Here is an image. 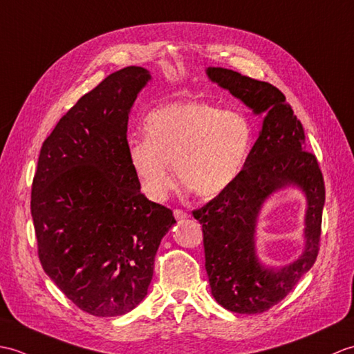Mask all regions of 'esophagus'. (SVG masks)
Here are the masks:
<instances>
[{"mask_svg": "<svg viewBox=\"0 0 354 354\" xmlns=\"http://www.w3.org/2000/svg\"><path fill=\"white\" fill-rule=\"evenodd\" d=\"M187 216H189V215H187L186 212L182 210V209H176V210H174V218H176V219H186Z\"/></svg>", "mask_w": 354, "mask_h": 354, "instance_id": "esophagus-1", "label": "esophagus"}]
</instances>
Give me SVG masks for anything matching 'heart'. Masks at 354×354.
Here are the masks:
<instances>
[{"instance_id": "b5f03b06", "label": "heart", "mask_w": 354, "mask_h": 354, "mask_svg": "<svg viewBox=\"0 0 354 354\" xmlns=\"http://www.w3.org/2000/svg\"><path fill=\"white\" fill-rule=\"evenodd\" d=\"M145 139L130 140L129 160L148 198L162 201L176 176L198 198H215L236 182L253 147V129L239 112L203 101L154 109Z\"/></svg>"}]
</instances>
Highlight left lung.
Returning a JSON list of instances; mask_svg holds the SVG:
<instances>
[{"instance_id":"obj_1","label":"left lung","mask_w":354,"mask_h":354,"mask_svg":"<svg viewBox=\"0 0 354 354\" xmlns=\"http://www.w3.org/2000/svg\"><path fill=\"white\" fill-rule=\"evenodd\" d=\"M212 82L229 91L254 115H265L245 167L229 189L192 212L203 225L212 295L227 310L261 313L294 289L315 263L326 187L317 157L304 150V130L276 86L225 68H207ZM286 185L304 191L305 251L295 263L268 269L255 254V225L266 198Z\"/></svg>"}]
</instances>
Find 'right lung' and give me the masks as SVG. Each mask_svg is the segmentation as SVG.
Segmentation results:
<instances>
[{
  "label": "right lung",
  "instance_id": "1",
  "mask_svg": "<svg viewBox=\"0 0 354 354\" xmlns=\"http://www.w3.org/2000/svg\"><path fill=\"white\" fill-rule=\"evenodd\" d=\"M151 80L140 66L106 77L42 144L31 216L44 271L77 308L118 317L144 300L172 210L148 200L127 154V124Z\"/></svg>",
  "mask_w": 354,
  "mask_h": 354
}]
</instances>
